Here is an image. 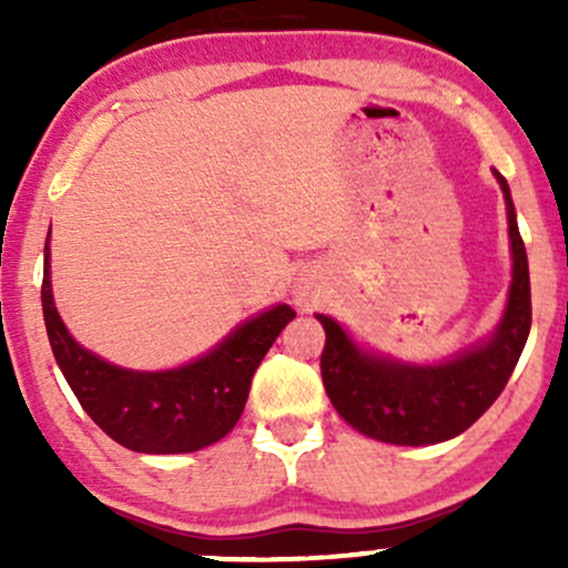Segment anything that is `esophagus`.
Returning a JSON list of instances; mask_svg holds the SVG:
<instances>
[{"mask_svg":"<svg viewBox=\"0 0 568 568\" xmlns=\"http://www.w3.org/2000/svg\"><path fill=\"white\" fill-rule=\"evenodd\" d=\"M312 298H315V291H312V285H298V288H296V302L298 304H310Z\"/></svg>","mask_w":568,"mask_h":568,"instance_id":"obj_1","label":"esophagus"}]
</instances>
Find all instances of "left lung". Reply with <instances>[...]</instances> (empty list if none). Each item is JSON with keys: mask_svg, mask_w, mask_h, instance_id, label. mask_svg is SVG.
I'll use <instances>...</instances> for the list:
<instances>
[{"mask_svg": "<svg viewBox=\"0 0 568 568\" xmlns=\"http://www.w3.org/2000/svg\"><path fill=\"white\" fill-rule=\"evenodd\" d=\"M497 175L507 205L513 283L505 315L478 347L438 366H414L371 355L334 317L317 315L325 328L321 374L325 393L344 422L368 438L395 446H429L465 433L501 395L531 328V285L526 247L505 175Z\"/></svg>", "mask_w": 568, "mask_h": 568, "instance_id": "obj_1", "label": "left lung"}]
</instances>
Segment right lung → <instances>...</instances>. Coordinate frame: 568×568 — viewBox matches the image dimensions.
Returning <instances> with one entry per match:
<instances>
[{"mask_svg":"<svg viewBox=\"0 0 568 568\" xmlns=\"http://www.w3.org/2000/svg\"><path fill=\"white\" fill-rule=\"evenodd\" d=\"M42 312L55 363L80 406L109 438L139 454H189L224 438L243 414L258 363L296 317L288 304L272 306L181 368L112 366L80 347L58 315L50 288V245H44Z\"/></svg>","mask_w":568,"mask_h":568,"instance_id":"1","label":"right lung"}]
</instances>
